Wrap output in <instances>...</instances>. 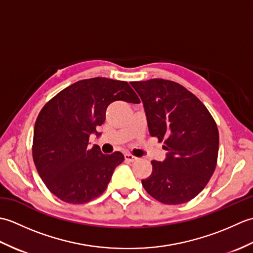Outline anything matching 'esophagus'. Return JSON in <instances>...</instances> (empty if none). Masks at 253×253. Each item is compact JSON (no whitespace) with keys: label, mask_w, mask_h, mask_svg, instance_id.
I'll list each match as a JSON object with an SVG mask.
<instances>
[{"label":"esophagus","mask_w":253,"mask_h":253,"mask_svg":"<svg viewBox=\"0 0 253 253\" xmlns=\"http://www.w3.org/2000/svg\"><path fill=\"white\" fill-rule=\"evenodd\" d=\"M125 160L126 161H129V162H135V161H137L138 160V158H136V157H133V155H131V154H125Z\"/></svg>","instance_id":"34e87169"}]
</instances>
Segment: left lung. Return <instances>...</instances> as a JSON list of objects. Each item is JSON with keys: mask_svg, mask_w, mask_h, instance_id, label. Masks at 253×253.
I'll return each instance as SVG.
<instances>
[{"mask_svg": "<svg viewBox=\"0 0 253 253\" xmlns=\"http://www.w3.org/2000/svg\"><path fill=\"white\" fill-rule=\"evenodd\" d=\"M146 113L149 132L164 140L166 158L152 161L142 179L150 196L165 204L190 201L207 186L218 154L215 121L202 102L182 85L165 79L132 82Z\"/></svg>", "mask_w": 253, "mask_h": 253, "instance_id": "8db88e82", "label": "left lung"}]
</instances>
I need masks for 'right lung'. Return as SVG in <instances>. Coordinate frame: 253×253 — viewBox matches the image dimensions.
Here are the masks:
<instances>
[{
    "label": "right lung",
    "mask_w": 253,
    "mask_h": 253,
    "mask_svg": "<svg viewBox=\"0 0 253 253\" xmlns=\"http://www.w3.org/2000/svg\"><path fill=\"white\" fill-rule=\"evenodd\" d=\"M115 101L139 103L126 82L95 77L62 90L43 106L34 129L32 158L41 179L53 195L73 204L85 203L104 192L121 152L103 154L89 148V137L99 135L106 107Z\"/></svg>",
    "instance_id": "1"
}]
</instances>
